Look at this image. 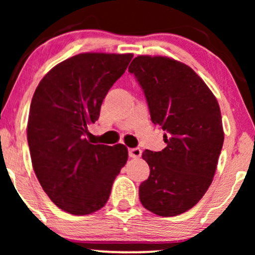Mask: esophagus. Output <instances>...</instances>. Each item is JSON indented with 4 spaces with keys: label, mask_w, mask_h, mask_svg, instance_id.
I'll list each match as a JSON object with an SVG mask.
<instances>
[{
    "label": "esophagus",
    "mask_w": 255,
    "mask_h": 255,
    "mask_svg": "<svg viewBox=\"0 0 255 255\" xmlns=\"http://www.w3.org/2000/svg\"><path fill=\"white\" fill-rule=\"evenodd\" d=\"M128 155L131 158H140L141 155V149L135 147V148H128Z\"/></svg>",
    "instance_id": "34e87169"
}]
</instances>
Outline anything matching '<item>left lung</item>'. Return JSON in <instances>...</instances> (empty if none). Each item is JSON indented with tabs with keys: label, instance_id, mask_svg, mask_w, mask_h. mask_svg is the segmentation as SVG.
Wrapping results in <instances>:
<instances>
[{
	"label": "left lung",
	"instance_id": "1",
	"mask_svg": "<svg viewBox=\"0 0 255 255\" xmlns=\"http://www.w3.org/2000/svg\"><path fill=\"white\" fill-rule=\"evenodd\" d=\"M128 72L144 90L153 124L166 132L167 146L146 149L149 176L139 186L145 209L162 217L183 214L210 187L224 131L219 104L189 66L167 57L138 55Z\"/></svg>",
	"mask_w": 255,
	"mask_h": 255
}]
</instances>
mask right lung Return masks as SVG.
<instances>
[{"mask_svg":"<svg viewBox=\"0 0 255 255\" xmlns=\"http://www.w3.org/2000/svg\"><path fill=\"white\" fill-rule=\"evenodd\" d=\"M132 57L74 55L54 66L33 94L27 122L33 170L51 201L68 214L89 215L104 207L128 161L124 145H94L86 137Z\"/></svg>","mask_w":255,"mask_h":255,"instance_id":"obj_1","label":"right lung"}]
</instances>
